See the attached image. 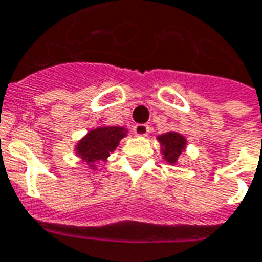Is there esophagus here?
Masks as SVG:
<instances>
[{"label": "esophagus", "instance_id": "obj_1", "mask_svg": "<svg viewBox=\"0 0 262 262\" xmlns=\"http://www.w3.org/2000/svg\"><path fill=\"white\" fill-rule=\"evenodd\" d=\"M148 130H150V127L146 123H137L133 126V133L137 136H147Z\"/></svg>", "mask_w": 262, "mask_h": 262}]
</instances>
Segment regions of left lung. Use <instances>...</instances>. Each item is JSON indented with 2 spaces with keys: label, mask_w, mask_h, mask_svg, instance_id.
<instances>
[{
  "label": "left lung",
  "mask_w": 262,
  "mask_h": 262,
  "mask_svg": "<svg viewBox=\"0 0 262 262\" xmlns=\"http://www.w3.org/2000/svg\"><path fill=\"white\" fill-rule=\"evenodd\" d=\"M161 146L164 147V156L168 163H176L177 157L181 154V151L185 147V139L178 135V133H167V135H163V136L159 137Z\"/></svg>",
  "instance_id": "obj_1"
}]
</instances>
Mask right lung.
Returning <instances> with one entry per match:
<instances>
[{
	"label": "right lung",
	"instance_id": "obj_1",
	"mask_svg": "<svg viewBox=\"0 0 262 262\" xmlns=\"http://www.w3.org/2000/svg\"><path fill=\"white\" fill-rule=\"evenodd\" d=\"M126 133L122 127H99L95 130H91L77 146L78 154L86 163H97L103 161L109 156L111 151H114L116 146L119 144V140L125 136Z\"/></svg>",
	"mask_w": 262,
	"mask_h": 262
}]
</instances>
